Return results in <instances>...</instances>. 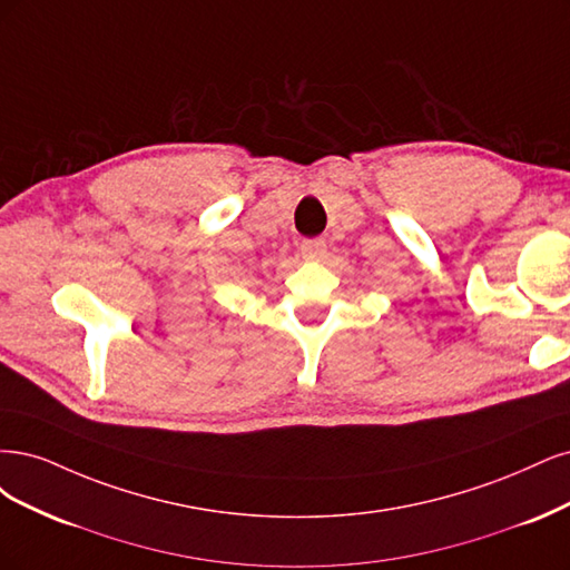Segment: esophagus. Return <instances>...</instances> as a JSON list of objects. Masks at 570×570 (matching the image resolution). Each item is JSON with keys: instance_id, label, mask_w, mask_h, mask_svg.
Returning <instances> with one entry per match:
<instances>
[{"instance_id": "obj_1", "label": "esophagus", "mask_w": 570, "mask_h": 570, "mask_svg": "<svg viewBox=\"0 0 570 570\" xmlns=\"http://www.w3.org/2000/svg\"><path fill=\"white\" fill-rule=\"evenodd\" d=\"M301 255L305 261H322L326 255V242L324 238H305L301 244Z\"/></svg>"}]
</instances>
